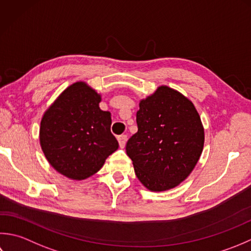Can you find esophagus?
Masks as SVG:
<instances>
[{
  "label": "esophagus",
  "mask_w": 251,
  "mask_h": 251,
  "mask_svg": "<svg viewBox=\"0 0 251 251\" xmlns=\"http://www.w3.org/2000/svg\"><path fill=\"white\" fill-rule=\"evenodd\" d=\"M118 142H119V146L121 148H124L126 146V135H119L118 136Z\"/></svg>",
  "instance_id": "obj_1"
}]
</instances>
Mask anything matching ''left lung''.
<instances>
[{
	"label": "left lung",
	"mask_w": 251,
	"mask_h": 251,
	"mask_svg": "<svg viewBox=\"0 0 251 251\" xmlns=\"http://www.w3.org/2000/svg\"><path fill=\"white\" fill-rule=\"evenodd\" d=\"M137 132L126 143L137 178L152 192L177 186L191 175L201 155L204 132L192 101L161 85L140 101Z\"/></svg>",
	"instance_id": "8db88e82"
}]
</instances>
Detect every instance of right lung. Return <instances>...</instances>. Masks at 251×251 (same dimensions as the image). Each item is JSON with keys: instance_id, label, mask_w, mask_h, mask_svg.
<instances>
[{"instance_id": "add662e5", "label": "right lung", "mask_w": 251, "mask_h": 251, "mask_svg": "<svg viewBox=\"0 0 251 251\" xmlns=\"http://www.w3.org/2000/svg\"><path fill=\"white\" fill-rule=\"evenodd\" d=\"M100 101L95 90L75 82L41 120L40 144L45 157L56 171L73 180L93 176L119 147L110 132V112L101 110Z\"/></svg>"}]
</instances>
